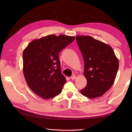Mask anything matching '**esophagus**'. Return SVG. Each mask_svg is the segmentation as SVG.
Returning <instances> with one entry per match:
<instances>
[{
	"mask_svg": "<svg viewBox=\"0 0 132 132\" xmlns=\"http://www.w3.org/2000/svg\"><path fill=\"white\" fill-rule=\"evenodd\" d=\"M76 78V77L75 76V75H73V76H72L71 77H70V79H71V80H75Z\"/></svg>",
	"mask_w": 132,
	"mask_h": 132,
	"instance_id": "34e87169",
	"label": "esophagus"
}]
</instances>
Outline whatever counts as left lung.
<instances>
[{
  "instance_id": "8db88e82",
  "label": "left lung",
  "mask_w": 132,
  "mask_h": 132,
  "mask_svg": "<svg viewBox=\"0 0 132 132\" xmlns=\"http://www.w3.org/2000/svg\"><path fill=\"white\" fill-rule=\"evenodd\" d=\"M77 42L84 62L87 85L81 90L85 97H100L111 87L119 68V62L110 46L90 36L78 35Z\"/></svg>"
}]
</instances>
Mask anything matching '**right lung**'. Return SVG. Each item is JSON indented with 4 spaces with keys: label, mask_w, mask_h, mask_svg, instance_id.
Returning a JSON list of instances; mask_svg holds the SVG:
<instances>
[{
    "label": "right lung",
    "mask_w": 132,
    "mask_h": 132,
    "mask_svg": "<svg viewBox=\"0 0 132 132\" xmlns=\"http://www.w3.org/2000/svg\"><path fill=\"white\" fill-rule=\"evenodd\" d=\"M75 39L74 37L50 35L32 41L24 51L23 72L27 83L44 99L62 92L66 79L61 73L59 53Z\"/></svg>",
    "instance_id": "add662e5"
}]
</instances>
